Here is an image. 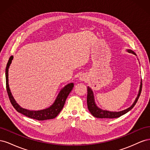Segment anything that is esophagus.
Masks as SVG:
<instances>
[{"instance_id": "obj_1", "label": "esophagus", "mask_w": 150, "mask_h": 150, "mask_svg": "<svg viewBox=\"0 0 150 150\" xmlns=\"http://www.w3.org/2000/svg\"><path fill=\"white\" fill-rule=\"evenodd\" d=\"M79 79L81 81H87V77H86V76L84 75V74H82V75L80 76Z\"/></svg>"}]
</instances>
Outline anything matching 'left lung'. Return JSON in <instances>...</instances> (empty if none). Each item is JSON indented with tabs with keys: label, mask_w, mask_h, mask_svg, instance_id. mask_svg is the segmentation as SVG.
<instances>
[{
	"label": "left lung",
	"mask_w": 150,
	"mask_h": 150,
	"mask_svg": "<svg viewBox=\"0 0 150 150\" xmlns=\"http://www.w3.org/2000/svg\"><path fill=\"white\" fill-rule=\"evenodd\" d=\"M128 51L129 52L133 53L136 55V54L133 51H131V50H128ZM142 82H141L140 88H139L138 95L137 99H136L135 101L133 104V105L131 107L128 108V109H126V110H123L122 111L111 112V111H108L102 110H101V109H99V108H98L96 106V104H95V103H94V95H93V93L92 91V90L90 88L88 87L87 104H88V110L93 116L96 117H98V118H116V117H119L121 116L126 114V112H128L135 106L136 103H137L138 99L139 98L141 93H142Z\"/></svg>",
	"instance_id": "1"
}]
</instances>
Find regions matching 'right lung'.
Masks as SVG:
<instances>
[{"label": "right lung", "mask_w": 150, "mask_h": 150, "mask_svg": "<svg viewBox=\"0 0 150 150\" xmlns=\"http://www.w3.org/2000/svg\"><path fill=\"white\" fill-rule=\"evenodd\" d=\"M13 59V56H11L8 61L7 64L6 69V89L7 92L8 96V98L12 104L13 107L16 109V110L19 112L21 114L24 115L26 116H28L30 118L37 120L39 121H44L46 120L53 119L56 117L59 113L61 112L62 110L63 107L65 104L66 99L68 96V95L72 91V88L74 87L73 83H70L66 85L64 88H63L60 93H59L58 96L56 99L55 102L51 106H50L49 108L45 109L43 110L40 111H30L28 110H25L21 108L19 104H18L15 99H13L12 95L11 93V91L8 87V67H9L12 60Z\"/></svg>", "instance_id": "add662e5"}]
</instances>
